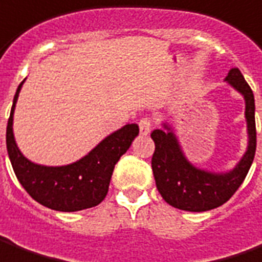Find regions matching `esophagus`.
<instances>
[{"label":"esophagus","instance_id":"esophagus-1","mask_svg":"<svg viewBox=\"0 0 262 262\" xmlns=\"http://www.w3.org/2000/svg\"><path fill=\"white\" fill-rule=\"evenodd\" d=\"M138 125H140V133L142 135H148L149 131H151V127H152V121L148 117H144V118L140 120Z\"/></svg>","mask_w":262,"mask_h":262}]
</instances>
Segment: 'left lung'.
<instances>
[{"label":"left lung","mask_w":262,"mask_h":262,"mask_svg":"<svg viewBox=\"0 0 262 262\" xmlns=\"http://www.w3.org/2000/svg\"><path fill=\"white\" fill-rule=\"evenodd\" d=\"M225 81L244 97L248 147L243 158L228 172H212L196 168L184 155L172 128L164 122V129H154L155 142L151 165L157 189L165 203L174 208L192 212L214 210L227 203L239 188L250 171L255 148V102L254 94L238 68H231Z\"/></svg>","instance_id":"left-lung-1"}]
</instances>
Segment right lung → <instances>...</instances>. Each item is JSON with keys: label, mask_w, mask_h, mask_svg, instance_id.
I'll use <instances>...</instances> for the list:
<instances>
[{"label": "right lung", "mask_w": 262, "mask_h": 262, "mask_svg": "<svg viewBox=\"0 0 262 262\" xmlns=\"http://www.w3.org/2000/svg\"><path fill=\"white\" fill-rule=\"evenodd\" d=\"M23 84L24 81L14 95L7 125V151L19 184L37 203L51 210L73 212L98 205L107 195L115 164L140 133L138 125L127 124L117 129L73 164L61 167L34 164L18 149L12 131L14 110Z\"/></svg>", "instance_id": "obj_1"}]
</instances>
